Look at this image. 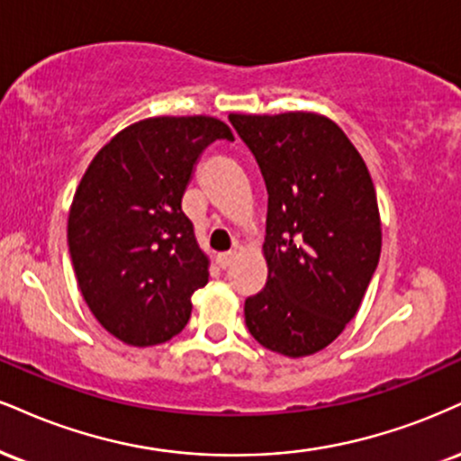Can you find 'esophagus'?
Masks as SVG:
<instances>
[{
    "label": "esophagus",
    "instance_id": "1",
    "mask_svg": "<svg viewBox=\"0 0 461 461\" xmlns=\"http://www.w3.org/2000/svg\"><path fill=\"white\" fill-rule=\"evenodd\" d=\"M234 259H236V253H231V251L219 253V255H216V266H219L221 270H225V268H230L231 264H234Z\"/></svg>",
    "mask_w": 461,
    "mask_h": 461
}]
</instances>
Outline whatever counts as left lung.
Wrapping results in <instances>:
<instances>
[{
	"instance_id": "1",
	"label": "left lung",
	"mask_w": 461,
	"mask_h": 461,
	"mask_svg": "<svg viewBox=\"0 0 461 461\" xmlns=\"http://www.w3.org/2000/svg\"><path fill=\"white\" fill-rule=\"evenodd\" d=\"M268 191V279L245 301L253 339L284 357L324 350L357 315L382 230L367 165L335 122L290 111L230 115Z\"/></svg>"
}]
</instances>
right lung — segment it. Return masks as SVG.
I'll list each match as a JSON object with an SVG mask.
<instances>
[{
  "label": "right lung",
  "instance_id": "add662e5",
  "mask_svg": "<svg viewBox=\"0 0 461 461\" xmlns=\"http://www.w3.org/2000/svg\"><path fill=\"white\" fill-rule=\"evenodd\" d=\"M216 140L234 135L208 115L141 120L81 177L68 214L72 268L94 318L129 346L176 337L191 318L193 292L208 284L182 195Z\"/></svg>",
  "mask_w": 461,
  "mask_h": 461
}]
</instances>
